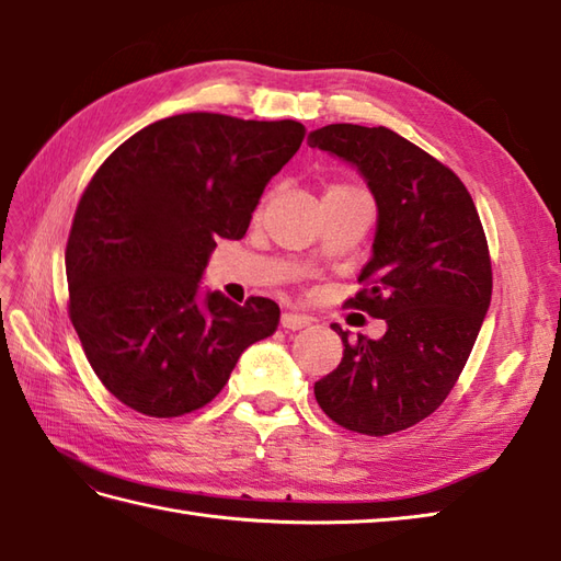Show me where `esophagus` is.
Here are the masks:
<instances>
[{"label":"esophagus","mask_w":561,"mask_h":561,"mask_svg":"<svg viewBox=\"0 0 561 561\" xmlns=\"http://www.w3.org/2000/svg\"><path fill=\"white\" fill-rule=\"evenodd\" d=\"M306 325H311V318L304 316V313H296V311H287L282 313V328L287 330H301Z\"/></svg>","instance_id":"1"}]
</instances>
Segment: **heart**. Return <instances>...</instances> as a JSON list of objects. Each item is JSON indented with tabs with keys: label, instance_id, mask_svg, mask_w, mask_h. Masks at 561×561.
<instances>
[{
	"label": "heart",
	"instance_id": "1",
	"mask_svg": "<svg viewBox=\"0 0 561 561\" xmlns=\"http://www.w3.org/2000/svg\"><path fill=\"white\" fill-rule=\"evenodd\" d=\"M342 190H354V187H347V185H335V187H330L328 193H342Z\"/></svg>",
	"mask_w": 561,
	"mask_h": 561
}]
</instances>
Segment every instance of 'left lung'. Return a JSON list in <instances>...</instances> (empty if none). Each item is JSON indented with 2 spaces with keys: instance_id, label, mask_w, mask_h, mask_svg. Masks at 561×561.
Wrapping results in <instances>:
<instances>
[{
  "instance_id": "left-lung-1",
  "label": "left lung",
  "mask_w": 561,
  "mask_h": 561,
  "mask_svg": "<svg viewBox=\"0 0 561 561\" xmlns=\"http://www.w3.org/2000/svg\"><path fill=\"white\" fill-rule=\"evenodd\" d=\"M308 145L352 163L376 199L366 289L347 304L386 320L368 340L332 325L344 344L335 371L313 386L332 422L356 434L410 428L446 400L492 301V262L468 187L444 163L388 127L328 125Z\"/></svg>"
}]
</instances>
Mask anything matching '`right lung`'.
I'll return each mask as SVG.
<instances>
[{
    "instance_id": "add662e5",
    "label": "right lung",
    "mask_w": 561,
    "mask_h": 561,
    "mask_svg": "<svg viewBox=\"0 0 561 561\" xmlns=\"http://www.w3.org/2000/svg\"><path fill=\"white\" fill-rule=\"evenodd\" d=\"M296 121L183 113L123 141L83 190L65 265L69 318L101 383L147 416L219 396L279 306L199 282L219 238L248 231L262 190L299 151Z\"/></svg>"
}]
</instances>
